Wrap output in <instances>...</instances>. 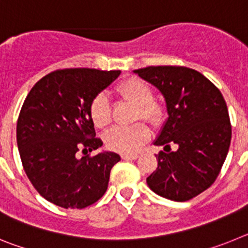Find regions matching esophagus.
<instances>
[{"mask_svg":"<svg viewBox=\"0 0 248 248\" xmlns=\"http://www.w3.org/2000/svg\"><path fill=\"white\" fill-rule=\"evenodd\" d=\"M138 157L137 154H133V155H128V154H123L122 155V159L123 160H135Z\"/></svg>","mask_w":248,"mask_h":248,"instance_id":"34e87169","label":"esophagus"}]
</instances>
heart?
Segmentation results:
<instances>
[{"mask_svg": "<svg viewBox=\"0 0 248 248\" xmlns=\"http://www.w3.org/2000/svg\"><path fill=\"white\" fill-rule=\"evenodd\" d=\"M115 92L120 98L137 105V118L157 125L164 118V108L160 103L153 99V91L145 80L131 77L123 80ZM89 114L97 128H105L110 123L111 111L109 99L105 94L99 93L92 99ZM149 138V129L143 123L134 125H115L104 135V141L109 149L123 154H133Z\"/></svg>", "mask_w": 248, "mask_h": 248, "instance_id": "1", "label": "heart"}]
</instances>
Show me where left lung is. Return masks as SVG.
<instances>
[{"instance_id":"8db88e82","label":"left lung","mask_w":248,"mask_h":248,"mask_svg":"<svg viewBox=\"0 0 248 248\" xmlns=\"http://www.w3.org/2000/svg\"><path fill=\"white\" fill-rule=\"evenodd\" d=\"M155 85L166 102L168 119L154 145L176 152L156 155L157 168L146 183L155 194L187 201L215 183L229 153L231 123L222 94L191 68L157 65L134 71Z\"/></svg>"}]
</instances>
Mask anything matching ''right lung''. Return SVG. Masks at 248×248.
<instances>
[{
	"label": "right lung",
	"mask_w": 248,
	"mask_h": 248,
	"mask_svg": "<svg viewBox=\"0 0 248 248\" xmlns=\"http://www.w3.org/2000/svg\"><path fill=\"white\" fill-rule=\"evenodd\" d=\"M120 71L91 68L58 69L31 89L17 120V145L28 179L41 196L63 209H84L108 189L110 170L120 160L97 150L89 114L92 99L119 77Z\"/></svg>",
	"instance_id": "add662e5"
}]
</instances>
